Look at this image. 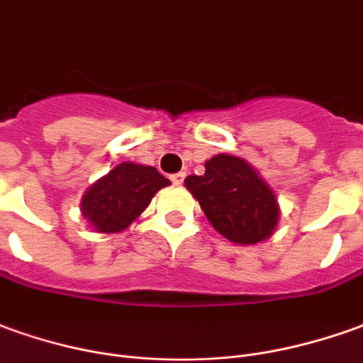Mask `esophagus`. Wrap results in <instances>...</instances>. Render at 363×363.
I'll return each instance as SVG.
<instances>
[{"label": "esophagus", "instance_id": "1", "mask_svg": "<svg viewBox=\"0 0 363 363\" xmlns=\"http://www.w3.org/2000/svg\"><path fill=\"white\" fill-rule=\"evenodd\" d=\"M169 179H172V184H174V186H182V184H184V179H186V174H184V172H179V174H174Z\"/></svg>", "mask_w": 363, "mask_h": 363}]
</instances>
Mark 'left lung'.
Segmentation results:
<instances>
[{"instance_id":"left-lung-1","label":"left lung","mask_w":363,"mask_h":363,"mask_svg":"<svg viewBox=\"0 0 363 363\" xmlns=\"http://www.w3.org/2000/svg\"><path fill=\"white\" fill-rule=\"evenodd\" d=\"M184 184L215 231L233 243H261L279 223L277 197L243 157L217 154L206 162V174L187 176Z\"/></svg>"}]
</instances>
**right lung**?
Listing matches in <instances>:
<instances>
[{
	"label": "right lung",
	"instance_id": "right-lung-1",
	"mask_svg": "<svg viewBox=\"0 0 363 363\" xmlns=\"http://www.w3.org/2000/svg\"><path fill=\"white\" fill-rule=\"evenodd\" d=\"M166 186L169 179L156 167L124 162L86 189L81 201L82 215L94 231L118 233L136 221L152 197Z\"/></svg>",
	"mask_w": 363,
	"mask_h": 363
}]
</instances>
